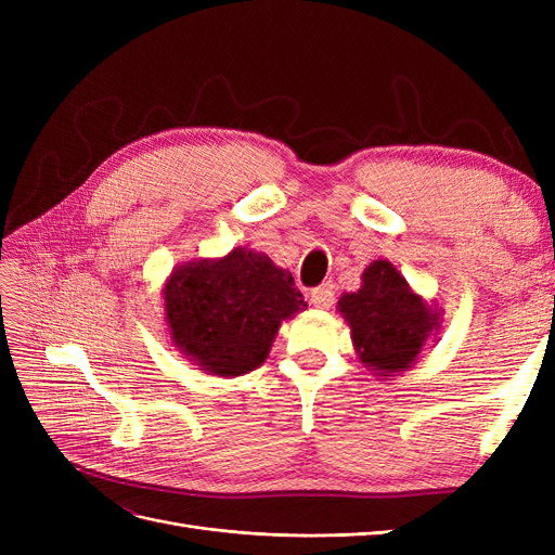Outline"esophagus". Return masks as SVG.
<instances>
[{"instance_id":"34e87169","label":"esophagus","mask_w":555,"mask_h":555,"mask_svg":"<svg viewBox=\"0 0 555 555\" xmlns=\"http://www.w3.org/2000/svg\"><path fill=\"white\" fill-rule=\"evenodd\" d=\"M333 300H335V292H333V284L331 282L322 284V287H314L310 292V304L314 308H319V310H328L333 306Z\"/></svg>"}]
</instances>
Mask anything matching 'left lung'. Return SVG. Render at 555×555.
Masks as SVG:
<instances>
[{
	"instance_id": "1",
	"label": "left lung",
	"mask_w": 555,
	"mask_h": 555,
	"mask_svg": "<svg viewBox=\"0 0 555 555\" xmlns=\"http://www.w3.org/2000/svg\"><path fill=\"white\" fill-rule=\"evenodd\" d=\"M335 310L349 326L359 361L379 382L410 371L442 324L438 304L418 296L386 259L367 266L361 287L345 292Z\"/></svg>"
}]
</instances>
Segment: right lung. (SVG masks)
Segmentation results:
<instances>
[{"mask_svg": "<svg viewBox=\"0 0 555 555\" xmlns=\"http://www.w3.org/2000/svg\"><path fill=\"white\" fill-rule=\"evenodd\" d=\"M162 296L171 345L217 377L259 367L282 322L308 308L292 273L247 247L176 266Z\"/></svg>", "mask_w": 555, "mask_h": 555, "instance_id": "right-lung-1", "label": "right lung"}]
</instances>
